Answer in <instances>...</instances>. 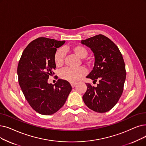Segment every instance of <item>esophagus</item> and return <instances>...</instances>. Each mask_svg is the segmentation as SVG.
Segmentation results:
<instances>
[{"label": "esophagus", "instance_id": "34e87169", "mask_svg": "<svg viewBox=\"0 0 146 146\" xmlns=\"http://www.w3.org/2000/svg\"><path fill=\"white\" fill-rule=\"evenodd\" d=\"M70 84H71L72 88H74L76 86V85L77 84V83H76V82H71Z\"/></svg>", "mask_w": 146, "mask_h": 146}]
</instances>
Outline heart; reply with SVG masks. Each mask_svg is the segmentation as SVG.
<instances>
[{
    "mask_svg": "<svg viewBox=\"0 0 146 146\" xmlns=\"http://www.w3.org/2000/svg\"><path fill=\"white\" fill-rule=\"evenodd\" d=\"M65 50H69L80 58H85L88 55V50L84 46L76 45L70 48H66ZM65 58V51L64 49L60 48L56 50L54 54V62L55 65L60 67L64 64ZM86 74V70L84 67H79L78 68H66L60 72V77L62 79L68 82H74L79 80Z\"/></svg>",
    "mask_w": 146,
    "mask_h": 146,
    "instance_id": "heart-1",
    "label": "heart"
}]
</instances>
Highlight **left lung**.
<instances>
[{"mask_svg":"<svg viewBox=\"0 0 146 146\" xmlns=\"http://www.w3.org/2000/svg\"><path fill=\"white\" fill-rule=\"evenodd\" d=\"M81 43L90 48L95 56L94 68L86 78L99 82L97 87L86 83L82 98L92 110L107 112L116 104L123 92L126 70L122 55L115 44L102 35L81 40Z\"/></svg>","mask_w":146,"mask_h":146,"instance_id":"1","label":"left lung"}]
</instances>
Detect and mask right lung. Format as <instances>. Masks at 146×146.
<instances>
[{
  "instance_id": "add662e5",
  "label": "right lung",
  "mask_w": 146,
  "mask_h": 146,
  "mask_svg": "<svg viewBox=\"0 0 146 146\" xmlns=\"http://www.w3.org/2000/svg\"><path fill=\"white\" fill-rule=\"evenodd\" d=\"M65 42L37 38L25 48L18 62V82L24 96L32 109L43 115H52L59 110L72 91V86L64 80L58 79L54 85L48 83L56 68V48Z\"/></svg>"
}]
</instances>
